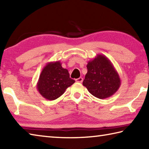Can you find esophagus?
<instances>
[{"label":"esophagus","mask_w":149,"mask_h":149,"mask_svg":"<svg viewBox=\"0 0 149 149\" xmlns=\"http://www.w3.org/2000/svg\"><path fill=\"white\" fill-rule=\"evenodd\" d=\"M75 81L77 82V83H82V81H83V78H82V77L77 78V79H75Z\"/></svg>","instance_id":"34e87169"}]
</instances>
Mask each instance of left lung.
<instances>
[{"label":"left lung","instance_id":"1","mask_svg":"<svg viewBox=\"0 0 149 149\" xmlns=\"http://www.w3.org/2000/svg\"><path fill=\"white\" fill-rule=\"evenodd\" d=\"M87 68L83 85L94 97L100 99H107L119 89L120 75L112 63L104 55L98 54L88 62Z\"/></svg>","mask_w":149,"mask_h":149}]
</instances>
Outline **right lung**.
Returning a JSON list of instances; mask_svg holds the SVG:
<instances>
[{"instance_id": "1", "label": "right lung", "mask_w": 149, "mask_h": 149, "mask_svg": "<svg viewBox=\"0 0 149 149\" xmlns=\"http://www.w3.org/2000/svg\"><path fill=\"white\" fill-rule=\"evenodd\" d=\"M74 83L75 81L70 77L68 70L63 68L61 62H50L42 70L37 89L45 99L54 100Z\"/></svg>"}]
</instances>
